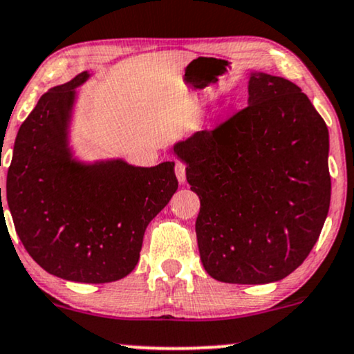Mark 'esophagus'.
<instances>
[{
    "label": "esophagus",
    "instance_id": "1",
    "mask_svg": "<svg viewBox=\"0 0 354 354\" xmlns=\"http://www.w3.org/2000/svg\"><path fill=\"white\" fill-rule=\"evenodd\" d=\"M174 174H176L178 181L185 183L186 181V165L183 162H176V165H174Z\"/></svg>",
    "mask_w": 354,
    "mask_h": 354
}]
</instances>
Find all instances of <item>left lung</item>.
<instances>
[{
	"label": "left lung",
	"mask_w": 354,
	"mask_h": 354,
	"mask_svg": "<svg viewBox=\"0 0 354 354\" xmlns=\"http://www.w3.org/2000/svg\"><path fill=\"white\" fill-rule=\"evenodd\" d=\"M199 196L196 235L214 279L266 284L304 263L330 207L328 129L297 84L252 73L248 106L174 144Z\"/></svg>",
	"instance_id": "8db88e82"
}]
</instances>
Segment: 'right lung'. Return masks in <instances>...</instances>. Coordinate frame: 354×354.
Listing matches in <instances>:
<instances>
[{
	"label": "right lung",
	"instance_id": "obj_1",
	"mask_svg": "<svg viewBox=\"0 0 354 354\" xmlns=\"http://www.w3.org/2000/svg\"><path fill=\"white\" fill-rule=\"evenodd\" d=\"M83 71L50 88L17 132L6 198L16 232L40 268L66 281L113 283L140 258L147 225L178 189L174 163H83L68 133ZM3 212V203H1Z\"/></svg>",
	"mask_w": 354,
	"mask_h": 354
}]
</instances>
